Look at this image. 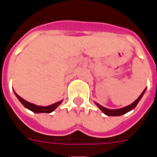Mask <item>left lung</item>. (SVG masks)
Instances as JSON below:
<instances>
[{
  "label": "left lung",
  "mask_w": 157,
  "mask_h": 157,
  "mask_svg": "<svg viewBox=\"0 0 157 157\" xmlns=\"http://www.w3.org/2000/svg\"><path fill=\"white\" fill-rule=\"evenodd\" d=\"M145 90H146V88H145L144 90H143V92L141 93V95L138 97V98H137V99H136L135 102H133L131 104V105L127 106V107L121 108V109L112 110V109H108V108H104V107H102V106L99 105V104H98V103H96V104H97V106H98V108L101 109V111H102V113H103L104 114H106V115H108V116H121V115L126 113H128V112H129V111H131L132 109H133V108L136 107V104L138 103V102L141 98L142 95L144 94Z\"/></svg>",
  "instance_id": "1"
}]
</instances>
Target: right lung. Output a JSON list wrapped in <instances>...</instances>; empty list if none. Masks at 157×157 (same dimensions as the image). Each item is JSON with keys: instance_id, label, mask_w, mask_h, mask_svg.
<instances>
[{"instance_id": "right-lung-1", "label": "right lung", "mask_w": 157, "mask_h": 157, "mask_svg": "<svg viewBox=\"0 0 157 157\" xmlns=\"http://www.w3.org/2000/svg\"><path fill=\"white\" fill-rule=\"evenodd\" d=\"M16 97L18 98V99L21 101V102L23 104V105L26 108L29 109L30 111H32L34 113H52L53 111L55 110V108H57L58 106L60 104L62 101L60 102H58L56 103H54L52 105L47 106V107H41V106H36L33 103H30V102H27L25 99H23L21 97H20L17 94H16Z\"/></svg>"}]
</instances>
